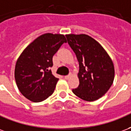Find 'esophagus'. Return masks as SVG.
Masks as SVG:
<instances>
[{"mask_svg":"<svg viewBox=\"0 0 131 131\" xmlns=\"http://www.w3.org/2000/svg\"><path fill=\"white\" fill-rule=\"evenodd\" d=\"M71 75H72V74H71V73H70L69 75H66V76H65V79H66V80H68V79H69L70 77H71Z\"/></svg>","mask_w":131,"mask_h":131,"instance_id":"1","label":"esophagus"}]
</instances>
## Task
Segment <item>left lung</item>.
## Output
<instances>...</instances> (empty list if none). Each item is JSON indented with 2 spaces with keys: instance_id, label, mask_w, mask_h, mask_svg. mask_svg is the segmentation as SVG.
<instances>
[{
  "instance_id": "1",
  "label": "left lung",
  "mask_w": 131,
  "mask_h": 131,
  "mask_svg": "<svg viewBox=\"0 0 131 131\" xmlns=\"http://www.w3.org/2000/svg\"><path fill=\"white\" fill-rule=\"evenodd\" d=\"M66 37L80 66V84L72 92L84 101H96L105 94L113 83L112 61L103 47L90 36L69 34Z\"/></svg>"
}]
</instances>
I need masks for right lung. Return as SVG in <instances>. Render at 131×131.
<instances>
[{"label":"right lung","instance_id":"right-lung-1","mask_svg":"<svg viewBox=\"0 0 131 131\" xmlns=\"http://www.w3.org/2000/svg\"><path fill=\"white\" fill-rule=\"evenodd\" d=\"M67 42L63 35L45 33L36 38L23 51L15 66V78L23 96L38 103L54 93L59 79L52 75V58Z\"/></svg>","mask_w":131,"mask_h":131}]
</instances>
